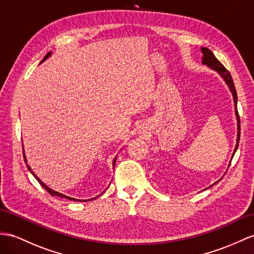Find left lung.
<instances>
[{"instance_id": "obj_1", "label": "left lung", "mask_w": 254, "mask_h": 254, "mask_svg": "<svg viewBox=\"0 0 254 254\" xmlns=\"http://www.w3.org/2000/svg\"><path fill=\"white\" fill-rule=\"evenodd\" d=\"M201 53H203V55H204V57H203V64H206L207 66H209L210 68L217 70L218 73L224 78V80L226 81L227 84H229L230 90L232 91L234 103H235V113H236L237 121H238L237 144H236V148H235V151H236V149L238 148L239 138H240V119H239V114H238V110H237V107H236L237 106V93H236L235 86H234V81L232 79V76L230 74V71L223 66V64L221 63L216 57H214V55L212 54L211 50H209L208 48H201ZM235 151H234V153H235Z\"/></svg>"}]
</instances>
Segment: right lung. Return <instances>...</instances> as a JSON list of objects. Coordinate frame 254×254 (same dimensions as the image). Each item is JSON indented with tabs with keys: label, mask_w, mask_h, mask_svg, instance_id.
I'll list each match as a JSON object with an SVG mask.
<instances>
[{
	"label": "right lung",
	"mask_w": 254,
	"mask_h": 254,
	"mask_svg": "<svg viewBox=\"0 0 254 254\" xmlns=\"http://www.w3.org/2000/svg\"><path fill=\"white\" fill-rule=\"evenodd\" d=\"M50 55H51V53H48V54H47L46 56H45V57H44V59H43V61H45V60H46V59H47V58H48V57H49ZM43 61H42V62H43ZM42 62H41V63H42ZM22 153H23V159H24V162H25V163H27V159H25V155H24V151H23ZM116 159H117V158H115V160H114V166H115V164H116ZM27 167L29 168V171H30V172L32 173V175H33V176H34V177L36 178V180L38 181V183H40V184H41V186H42V187L44 188V189H45V190H46V191H47V192H48V193H49L50 195H53V196H60V197H64V198H66V199H71V200H76V201H77V200H78V201H79V200H80V199H76V198H71V197H68V196H66V195H63V194H61V193H59V192H56V191H54V190H51V189H50V188H48V187H47L46 185H45L44 183H42V181H41L40 179H38V178L36 177V175H35V174H34L33 172H32V170H31V167H30V166H29L28 164H27ZM94 198H95V197H94ZM94 198H91V199H94ZM88 200H90V199H88ZM80 201H83V200H80ZM84 201H86V200H84Z\"/></svg>",
	"instance_id": "obj_1"
}]
</instances>
